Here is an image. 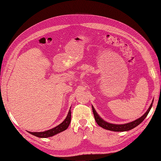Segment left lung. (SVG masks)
I'll use <instances>...</instances> for the list:
<instances>
[{"mask_svg":"<svg viewBox=\"0 0 161 161\" xmlns=\"http://www.w3.org/2000/svg\"><path fill=\"white\" fill-rule=\"evenodd\" d=\"M153 102V101L152 102L149 108H148V109L146 111L145 114L142 116H141L140 118L137 119H136L132 122H130V123H125V124H121V125L112 124V123H109L108 122H106L105 121H104L103 119L101 118L100 116L97 114V112H96V109H94L93 105H92V110H93L95 119H96V123L98 124L99 126L102 127V128L107 129V130H113V131H117V132L127 131V130H129L130 129L135 128V127L138 126L140 123H141L142 121H143V120L146 118V117L148 114V113H149V111L152 108Z\"/></svg>","mask_w":161,"mask_h":161,"instance_id":"1","label":"left lung"}]
</instances>
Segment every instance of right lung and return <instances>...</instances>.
<instances>
[{
	"instance_id": "right-lung-1",
	"label": "right lung",
	"mask_w": 161,
	"mask_h": 161,
	"mask_svg": "<svg viewBox=\"0 0 161 161\" xmlns=\"http://www.w3.org/2000/svg\"><path fill=\"white\" fill-rule=\"evenodd\" d=\"M70 121H71V108H70V109L69 110L67 117L65 119V120L62 123L59 124V125L50 130H46V131H44V132H34L33 133V132L28 131V133H31L32 135H34L36 136H38V137H40V138L50 137V136H52L58 133L64 131V130H65V129H67L69 125Z\"/></svg>"
}]
</instances>
